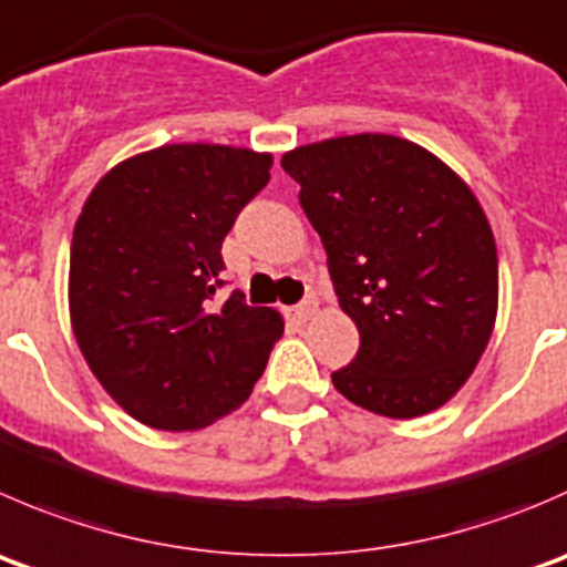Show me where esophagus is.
I'll list each match as a JSON object with an SVG mask.
<instances>
[{
    "label": "esophagus",
    "instance_id": "obj_1",
    "mask_svg": "<svg viewBox=\"0 0 567 567\" xmlns=\"http://www.w3.org/2000/svg\"><path fill=\"white\" fill-rule=\"evenodd\" d=\"M316 312H318V301H316V299H305V301H301V305L290 307L288 316L293 318V321L305 323V321H310V318L316 316Z\"/></svg>",
    "mask_w": 567,
    "mask_h": 567
}]
</instances>
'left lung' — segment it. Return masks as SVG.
<instances>
[{
    "label": "left lung",
    "mask_w": 567,
    "mask_h": 567,
    "mask_svg": "<svg viewBox=\"0 0 567 567\" xmlns=\"http://www.w3.org/2000/svg\"><path fill=\"white\" fill-rule=\"evenodd\" d=\"M321 235L360 351L332 382L351 404L417 417L474 373L498 312V255L474 190L432 152L382 132L282 155Z\"/></svg>",
    "instance_id": "8db88e82"
}]
</instances>
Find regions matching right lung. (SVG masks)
<instances>
[{
	"label": "right lung",
	"instance_id": "add662e5",
	"mask_svg": "<svg viewBox=\"0 0 567 567\" xmlns=\"http://www.w3.org/2000/svg\"><path fill=\"white\" fill-rule=\"evenodd\" d=\"M268 152L168 144L110 168L71 238V329L93 377L135 421L194 432L249 399L282 316L224 301L221 244L268 185Z\"/></svg>",
	"mask_w": 567,
	"mask_h": 567
}]
</instances>
